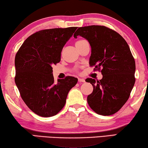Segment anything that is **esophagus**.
Wrapping results in <instances>:
<instances>
[{
	"label": "esophagus",
	"mask_w": 148,
	"mask_h": 148,
	"mask_svg": "<svg viewBox=\"0 0 148 148\" xmlns=\"http://www.w3.org/2000/svg\"><path fill=\"white\" fill-rule=\"evenodd\" d=\"M78 82H79V83H81V82L84 83V82H86V81H85V79H82V78H79V79H78Z\"/></svg>",
	"instance_id": "esophagus-1"
}]
</instances>
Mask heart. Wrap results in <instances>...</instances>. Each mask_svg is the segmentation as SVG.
<instances>
[{
  "label": "heart",
  "mask_w": 148,
  "mask_h": 148,
  "mask_svg": "<svg viewBox=\"0 0 148 148\" xmlns=\"http://www.w3.org/2000/svg\"><path fill=\"white\" fill-rule=\"evenodd\" d=\"M84 41H85L84 40H77V42H75V46L77 45V44H80L81 42H84Z\"/></svg>",
  "instance_id": "obj_1"
}]
</instances>
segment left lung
<instances>
[{"mask_svg":"<svg viewBox=\"0 0 148 148\" xmlns=\"http://www.w3.org/2000/svg\"><path fill=\"white\" fill-rule=\"evenodd\" d=\"M77 36L90 44V66L102 68V79L86 80L94 88L87 98L89 106L98 114H114L128 100L135 82V62L128 44L116 32L102 25L79 27L74 38Z\"/></svg>","mask_w":148,"mask_h":148,"instance_id":"left-lung-1","label":"left lung"}]
</instances>
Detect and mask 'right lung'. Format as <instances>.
<instances>
[{
	"label": "right lung",
	"mask_w": 148,
	"mask_h": 148,
	"mask_svg": "<svg viewBox=\"0 0 148 148\" xmlns=\"http://www.w3.org/2000/svg\"><path fill=\"white\" fill-rule=\"evenodd\" d=\"M77 28L40 30L29 36L16 54V86L28 108L40 116L58 114L77 83V79L71 76L55 83L52 67L60 61L62 48Z\"/></svg>",
	"instance_id": "right-lung-1"
}]
</instances>
